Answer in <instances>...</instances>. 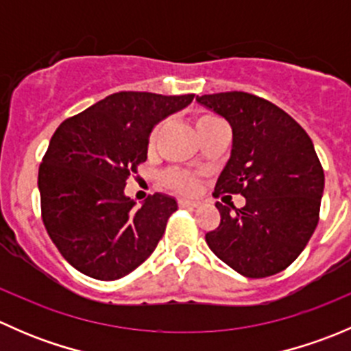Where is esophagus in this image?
I'll return each mask as SVG.
<instances>
[{
  "mask_svg": "<svg viewBox=\"0 0 351 351\" xmlns=\"http://www.w3.org/2000/svg\"><path fill=\"white\" fill-rule=\"evenodd\" d=\"M178 205H180V207H183V208H195V207H198V205H200V202H198V200H189V198H180Z\"/></svg>",
  "mask_w": 351,
  "mask_h": 351,
  "instance_id": "obj_1",
  "label": "esophagus"
}]
</instances>
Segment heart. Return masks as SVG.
I'll return each instance as SVG.
<instances>
[{
    "mask_svg": "<svg viewBox=\"0 0 351 351\" xmlns=\"http://www.w3.org/2000/svg\"><path fill=\"white\" fill-rule=\"evenodd\" d=\"M219 120L221 119L215 115H212V113H202L200 117H197L195 127L198 130L200 127L208 125V123H212V122H219ZM158 130L159 129L156 127V129H153V132L149 134V141H147L149 147L154 146L156 137H158ZM162 182H165V185H168L169 189L178 190V192H182V193H189L195 189V176L190 175V173H186V171H182V169H169V171L165 173V176H162Z\"/></svg>",
    "mask_w": 351,
    "mask_h": 351,
    "instance_id": "1",
    "label": "heart"
}]
</instances>
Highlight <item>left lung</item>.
Instances as JSON below:
<instances>
[{
    "label": "left lung",
    "mask_w": 351,
    "mask_h": 351,
    "mask_svg": "<svg viewBox=\"0 0 351 351\" xmlns=\"http://www.w3.org/2000/svg\"><path fill=\"white\" fill-rule=\"evenodd\" d=\"M197 101L232 129L231 158L214 197L241 193L246 205L215 204L221 224L205 241L226 265L250 278L285 270L319 221L324 171L306 130L271 101L244 91L202 95Z\"/></svg>",
    "instance_id": "left-lung-1"
}]
</instances>
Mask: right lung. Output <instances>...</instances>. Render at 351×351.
<instances>
[{"label":"right lung","instance_id":"right-lung-1","mask_svg":"<svg viewBox=\"0 0 351 351\" xmlns=\"http://www.w3.org/2000/svg\"><path fill=\"white\" fill-rule=\"evenodd\" d=\"M193 97L120 91L58 127L38 168L42 221L59 253L81 274L117 280L156 250L178 204L154 193L136 208L123 189L147 159L156 123Z\"/></svg>","mask_w":351,"mask_h":351}]
</instances>
